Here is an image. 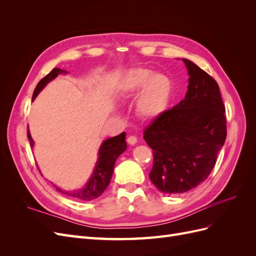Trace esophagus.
<instances>
[{
  "mask_svg": "<svg viewBox=\"0 0 256 256\" xmlns=\"http://www.w3.org/2000/svg\"><path fill=\"white\" fill-rule=\"evenodd\" d=\"M127 142H128V144H130V145H134V144H136V142H138V138H136V136H130L127 138Z\"/></svg>",
  "mask_w": 256,
  "mask_h": 256,
  "instance_id": "esophagus-1",
  "label": "esophagus"
}]
</instances>
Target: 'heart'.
I'll list each match as a JSON object with an SVG mask.
<instances>
[{"instance_id": "b5f03b06", "label": "heart", "mask_w": 256, "mask_h": 256, "mask_svg": "<svg viewBox=\"0 0 256 256\" xmlns=\"http://www.w3.org/2000/svg\"><path fill=\"white\" fill-rule=\"evenodd\" d=\"M122 97L134 98L138 94L136 111L143 118L154 120L164 113L173 92V82L168 76L148 68L130 69L120 83Z\"/></svg>"}]
</instances>
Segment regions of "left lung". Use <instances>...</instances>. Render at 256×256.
Instances as JSON below:
<instances>
[{
    "instance_id": "obj_1",
    "label": "left lung",
    "mask_w": 256,
    "mask_h": 256,
    "mask_svg": "<svg viewBox=\"0 0 256 256\" xmlns=\"http://www.w3.org/2000/svg\"><path fill=\"white\" fill-rule=\"evenodd\" d=\"M182 60L189 74L184 98L144 131V140L154 154L150 178L154 187L168 194L202 184L226 138V108L218 83L191 60Z\"/></svg>"
}]
</instances>
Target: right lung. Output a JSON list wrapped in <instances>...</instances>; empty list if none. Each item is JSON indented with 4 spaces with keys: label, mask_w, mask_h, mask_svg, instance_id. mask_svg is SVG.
Masks as SVG:
<instances>
[{
    "label": "right lung",
    "mask_w": 256,
    "mask_h": 256,
    "mask_svg": "<svg viewBox=\"0 0 256 256\" xmlns=\"http://www.w3.org/2000/svg\"><path fill=\"white\" fill-rule=\"evenodd\" d=\"M67 72L62 70L60 68H53L52 70L42 78L40 82H38L37 86L33 92L32 102L37 97V95L44 88L46 85L49 82L54 80L60 74H65ZM28 138L30 143V146H34V141L32 136H30V131H28ZM126 134L122 132L120 136H116L113 138L104 140L102 145L99 147L98 150V159L92 171L90 180L85 184L82 188L74 189L70 191L62 190L60 188H56L58 191L64 193V194L72 196L74 198L80 200H92L99 198L102 194L104 191L109 186L111 178L113 175V170L115 161L120 157L124 152L127 150V143L125 141ZM38 171L40 172V170L38 168ZM42 173V172H40Z\"/></svg>",
    "instance_id": "right-lung-1"
}]
</instances>
